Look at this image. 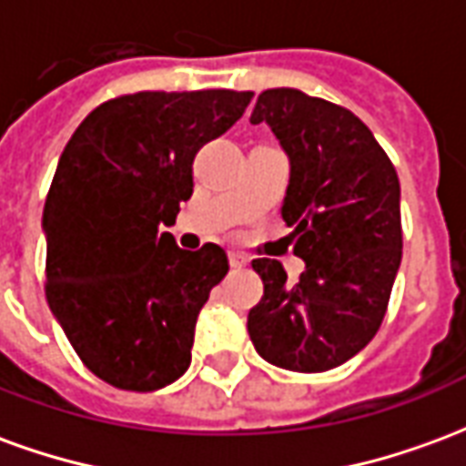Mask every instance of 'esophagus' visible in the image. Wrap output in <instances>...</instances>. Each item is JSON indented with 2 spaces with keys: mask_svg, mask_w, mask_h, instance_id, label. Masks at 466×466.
Returning a JSON list of instances; mask_svg holds the SVG:
<instances>
[{
  "mask_svg": "<svg viewBox=\"0 0 466 466\" xmlns=\"http://www.w3.org/2000/svg\"><path fill=\"white\" fill-rule=\"evenodd\" d=\"M229 264H232L234 269H242V267H247V264H249V259H247V257L239 252H229Z\"/></svg>",
  "mask_w": 466,
  "mask_h": 466,
  "instance_id": "34e87169",
  "label": "esophagus"
}]
</instances>
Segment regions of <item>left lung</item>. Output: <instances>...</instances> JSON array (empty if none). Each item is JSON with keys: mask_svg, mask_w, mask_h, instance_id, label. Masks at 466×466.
I'll use <instances>...</instances> for the list:
<instances>
[{"mask_svg": "<svg viewBox=\"0 0 466 466\" xmlns=\"http://www.w3.org/2000/svg\"><path fill=\"white\" fill-rule=\"evenodd\" d=\"M259 122L289 157L282 219L307 269L292 284L282 262L254 259L264 294L247 329L274 367L334 370L371 342L387 314L401 262L400 177L347 106L279 86L257 99Z\"/></svg>", "mask_w": 466, "mask_h": 466, "instance_id": "8db88e82", "label": "left lung"}]
</instances>
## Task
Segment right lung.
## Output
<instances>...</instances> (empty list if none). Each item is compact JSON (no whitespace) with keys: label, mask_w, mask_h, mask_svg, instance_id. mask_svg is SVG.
Masks as SVG:
<instances>
[{"label":"right lung","mask_w":466,"mask_h":466,"mask_svg":"<svg viewBox=\"0 0 466 466\" xmlns=\"http://www.w3.org/2000/svg\"><path fill=\"white\" fill-rule=\"evenodd\" d=\"M254 92H134L92 109L45 202V294L76 357L127 391L162 390L192 361L194 324L229 272L219 244L169 232L192 197V162Z\"/></svg>","instance_id":"obj_1"}]
</instances>
